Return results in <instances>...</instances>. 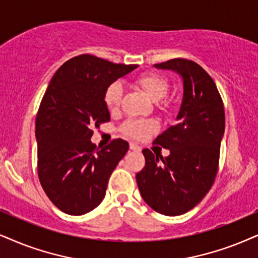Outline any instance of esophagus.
<instances>
[{"instance_id":"obj_1","label":"esophagus","mask_w":258,"mask_h":258,"mask_svg":"<svg viewBox=\"0 0 258 258\" xmlns=\"http://www.w3.org/2000/svg\"><path fill=\"white\" fill-rule=\"evenodd\" d=\"M130 149L132 150V151H136V152H139L140 150V146H138L137 144H135V143H130Z\"/></svg>"}]
</instances>
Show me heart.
Returning <instances> with one entry per match:
<instances>
[{
    "label": "heart",
    "instance_id": "heart-1",
    "mask_svg": "<svg viewBox=\"0 0 258 258\" xmlns=\"http://www.w3.org/2000/svg\"><path fill=\"white\" fill-rule=\"evenodd\" d=\"M138 84L144 89L153 101H159L167 96L169 91L168 80L158 74H148L138 80ZM122 84L114 82L107 88L105 93V103L109 110H115L120 105L122 97ZM157 125L152 120L128 119L122 123L123 135L135 139H142L156 131Z\"/></svg>",
    "mask_w": 258,
    "mask_h": 258
}]
</instances>
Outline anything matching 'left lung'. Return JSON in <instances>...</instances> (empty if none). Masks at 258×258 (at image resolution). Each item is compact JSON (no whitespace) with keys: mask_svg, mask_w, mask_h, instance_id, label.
<instances>
[{"mask_svg":"<svg viewBox=\"0 0 258 258\" xmlns=\"http://www.w3.org/2000/svg\"><path fill=\"white\" fill-rule=\"evenodd\" d=\"M155 68L180 75L183 97L177 123L155 140L170 155L163 158L143 150L145 167L136 175L137 184L152 210L180 216L205 198L217 176L225 131L224 105L214 81L195 61L175 58Z\"/></svg>","mask_w":258,"mask_h":258,"instance_id":"8db88e82","label":"left lung"}]
</instances>
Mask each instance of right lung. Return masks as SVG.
<instances>
[{
    "label": "right lung",
    "mask_w": 258,
    "mask_h": 258,
    "mask_svg": "<svg viewBox=\"0 0 258 258\" xmlns=\"http://www.w3.org/2000/svg\"><path fill=\"white\" fill-rule=\"evenodd\" d=\"M136 68L81 54L61 65L45 91L35 119L38 176L52 204L64 213L82 216L99 206L128 150L122 139L99 150L90 138L93 127L110 120L107 88Z\"/></svg>",
    "instance_id": "right-lung-1"
}]
</instances>
